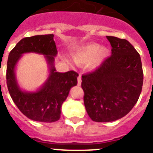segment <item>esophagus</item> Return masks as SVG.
<instances>
[{"label":"esophagus","mask_w":153,"mask_h":153,"mask_svg":"<svg viewBox=\"0 0 153 153\" xmlns=\"http://www.w3.org/2000/svg\"><path fill=\"white\" fill-rule=\"evenodd\" d=\"M82 83V78H81V74H79V77H78V85L79 86H81Z\"/></svg>","instance_id":"obj_1"}]
</instances>
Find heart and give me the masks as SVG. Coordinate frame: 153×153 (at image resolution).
<instances>
[{
	"instance_id": "heart-1",
	"label": "heart",
	"mask_w": 153,
	"mask_h": 153,
	"mask_svg": "<svg viewBox=\"0 0 153 153\" xmlns=\"http://www.w3.org/2000/svg\"><path fill=\"white\" fill-rule=\"evenodd\" d=\"M109 50L106 47H100L96 43L85 44L73 52L72 57L79 64L88 63L92 69H97L104 63L109 56Z\"/></svg>"
}]
</instances>
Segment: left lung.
Wrapping results in <instances>:
<instances>
[{"label":"left lung","mask_w":153,"mask_h":153,"mask_svg":"<svg viewBox=\"0 0 153 153\" xmlns=\"http://www.w3.org/2000/svg\"><path fill=\"white\" fill-rule=\"evenodd\" d=\"M106 38L111 44V56L95 71L82 76L84 105L96 122L126 116L138 101L143 86L139 53L126 39Z\"/></svg>","instance_id":"1"}]
</instances>
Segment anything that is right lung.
<instances>
[{"mask_svg":"<svg viewBox=\"0 0 153 153\" xmlns=\"http://www.w3.org/2000/svg\"><path fill=\"white\" fill-rule=\"evenodd\" d=\"M54 35H39L26 37L18 42L10 51L7 62L6 80L8 92L16 105L24 115L39 122H54L60 118L61 107L70 90L78 83L79 74L74 71L60 73L54 66L57 48ZM37 53L45 55L49 67V75L36 91H22L15 78V68L23 53Z\"/></svg>","mask_w":153,"mask_h":153,"instance_id":"right-lung-1","label":"right lung"}]
</instances>
